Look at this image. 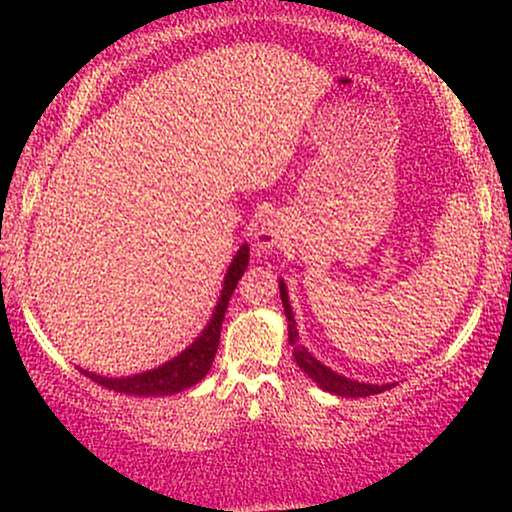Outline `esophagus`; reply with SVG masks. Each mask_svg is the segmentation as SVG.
Returning a JSON list of instances; mask_svg holds the SVG:
<instances>
[{"label":"esophagus","instance_id":"1","mask_svg":"<svg viewBox=\"0 0 512 512\" xmlns=\"http://www.w3.org/2000/svg\"><path fill=\"white\" fill-rule=\"evenodd\" d=\"M255 240H257V248H260V250H272L274 245L279 243V236H276L274 228L262 226V228H257Z\"/></svg>","mask_w":512,"mask_h":512}]
</instances>
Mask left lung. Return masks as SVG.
Returning <instances> with one entry per match:
<instances>
[{"instance_id":"1","label":"left lung","mask_w":512,"mask_h":512,"mask_svg":"<svg viewBox=\"0 0 512 512\" xmlns=\"http://www.w3.org/2000/svg\"><path fill=\"white\" fill-rule=\"evenodd\" d=\"M281 289V303H284V313L286 320H289V344L293 346V358H296L298 366L303 368V373H308L310 378L315 380L322 390L334 392L339 397H370V395H378V392L390 390V385H366V383H356V380L344 378V375L334 373L327 366H322L317 358H313L308 349L303 344H298V330H296V320H293V310L289 303V293H286L284 281L279 284Z\"/></svg>"}]
</instances>
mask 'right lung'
Here are the masks:
<instances>
[{
    "mask_svg": "<svg viewBox=\"0 0 512 512\" xmlns=\"http://www.w3.org/2000/svg\"><path fill=\"white\" fill-rule=\"evenodd\" d=\"M248 257L250 250L248 245L238 250V255L233 257L231 267H228L226 281H223V291L216 305L214 317L209 320V325L204 327V332L199 334L197 342L190 349L182 351L180 356H175L173 361H168L166 366L149 370V373L134 375V378H103V375H93L88 370L81 373L88 375L91 380H96L98 385L108 387V390L125 392V395L134 397H161V395H175V392L187 390V387L197 385L204 375L209 373L211 361H214L216 349H219V337H221V325L223 317H226L228 301H231L233 291H236L240 276L248 269Z\"/></svg>",
    "mask_w": 512,
    "mask_h": 512,
    "instance_id": "add662e5",
    "label": "right lung"
}]
</instances>
